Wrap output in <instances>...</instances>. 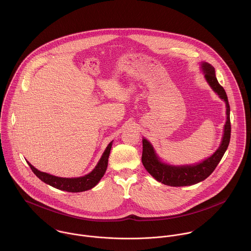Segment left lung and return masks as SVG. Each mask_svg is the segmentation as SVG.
Here are the masks:
<instances>
[{"mask_svg": "<svg viewBox=\"0 0 251 251\" xmlns=\"http://www.w3.org/2000/svg\"><path fill=\"white\" fill-rule=\"evenodd\" d=\"M202 70L205 74V79L211 86L214 92L219 97L226 101V122L225 125L224 137L221 146L214 154L204 161L192 166H170L162 163L156 156L154 149L149 141L145 138L142 139V163L145 169L151 174L154 178L169 186H187L193 185L209 176L219 162L221 161L225 152L226 151L231 135L230 124V107L228 104V98L225 89L219 84L216 75L215 69L208 63H202Z\"/></svg>", "mask_w": 251, "mask_h": 251, "instance_id": "obj_1", "label": "left lung"}]
</instances>
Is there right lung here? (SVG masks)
Masks as SVG:
<instances>
[{
  "instance_id": "1",
  "label": "right lung",
  "mask_w": 251,
  "mask_h": 251,
  "mask_svg": "<svg viewBox=\"0 0 251 251\" xmlns=\"http://www.w3.org/2000/svg\"><path fill=\"white\" fill-rule=\"evenodd\" d=\"M112 148V142L106 148L104 154H102L99 162L97 163V167L91 172L81 177H74V178H66V177H58L55 176H51L50 174L40 172L36 168H34L28 161V165L32 172L35 174L39 178L47 184H50L52 187H55L60 190L67 192H83L89 189H92L96 186L101 177L104 176L108 166V158L110 155Z\"/></svg>"
}]
</instances>
